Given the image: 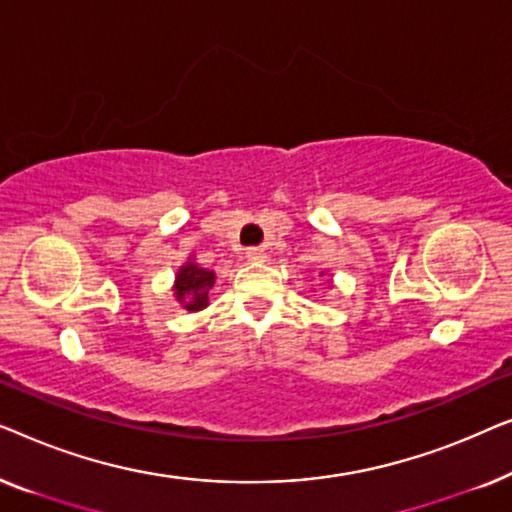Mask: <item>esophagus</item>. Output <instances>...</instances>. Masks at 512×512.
<instances>
[{
    "mask_svg": "<svg viewBox=\"0 0 512 512\" xmlns=\"http://www.w3.org/2000/svg\"><path fill=\"white\" fill-rule=\"evenodd\" d=\"M247 261H251V263H263V261H265V251L258 249V247L247 249Z\"/></svg>",
    "mask_w": 512,
    "mask_h": 512,
    "instance_id": "34e87169",
    "label": "esophagus"
}]
</instances>
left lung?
I'll return each instance as SVG.
<instances>
[{
    "label": "left lung",
    "mask_w": 512,
    "mask_h": 512,
    "mask_svg": "<svg viewBox=\"0 0 512 512\" xmlns=\"http://www.w3.org/2000/svg\"><path fill=\"white\" fill-rule=\"evenodd\" d=\"M321 275H324V272H321Z\"/></svg>",
    "instance_id": "8db88e82"
}]
</instances>
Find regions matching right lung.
<instances>
[{
  "label": "right lung",
  "instance_id": "1",
  "mask_svg": "<svg viewBox=\"0 0 512 512\" xmlns=\"http://www.w3.org/2000/svg\"><path fill=\"white\" fill-rule=\"evenodd\" d=\"M216 275L212 270L200 268L198 263L193 261V256L188 258L177 272V279H174V296L181 303V307L188 312H200L209 305V291H212Z\"/></svg>",
  "mask_w": 512,
  "mask_h": 512
}]
</instances>
